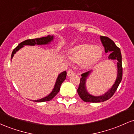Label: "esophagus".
<instances>
[{
    "instance_id": "obj_1",
    "label": "esophagus",
    "mask_w": 134,
    "mask_h": 134,
    "mask_svg": "<svg viewBox=\"0 0 134 134\" xmlns=\"http://www.w3.org/2000/svg\"><path fill=\"white\" fill-rule=\"evenodd\" d=\"M74 74V71L72 70H69L67 71V76H72V75Z\"/></svg>"
}]
</instances>
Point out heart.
Wrapping results in <instances>:
<instances>
[{"label": "heart", "mask_w": 134, "mask_h": 134, "mask_svg": "<svg viewBox=\"0 0 134 134\" xmlns=\"http://www.w3.org/2000/svg\"><path fill=\"white\" fill-rule=\"evenodd\" d=\"M101 55L100 48L91 44H82L72 49L69 57L74 62H82V65L86 67L96 62Z\"/></svg>", "instance_id": "obj_1"}]
</instances>
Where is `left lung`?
Returning <instances> with one entry per match:
<instances>
[{
    "instance_id": "obj_1",
    "label": "left lung",
    "mask_w": 134,
    "mask_h": 134,
    "mask_svg": "<svg viewBox=\"0 0 134 134\" xmlns=\"http://www.w3.org/2000/svg\"><path fill=\"white\" fill-rule=\"evenodd\" d=\"M101 42L103 44L104 47V51L106 53H110L108 58L111 60H117V67H118V74L117 77L116 81L113 86L107 93L100 96H94L91 95L87 92L86 89V81L87 77L90 74L91 71L84 72L81 74L82 77L80 79V83L79 87L77 89V93L80 98L85 102L90 103H99L103 102L110 99L111 97L113 96L116 90H117L118 86L122 79V64H121V55L120 52V49L115 44L114 41L111 40L110 38L107 36H100Z\"/></svg>"
}]
</instances>
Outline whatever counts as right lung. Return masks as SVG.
Returning a JSON list of instances; mask_svg holds the SVG:
<instances>
[{
  "mask_svg": "<svg viewBox=\"0 0 134 134\" xmlns=\"http://www.w3.org/2000/svg\"><path fill=\"white\" fill-rule=\"evenodd\" d=\"M53 36H45V37H42L40 38H35V39H30V40H26L23 41V42L20 43L18 44V46L15 48L13 50V52H12L11 57L10 58H13L14 55L16 53V52L19 50L20 48H21L24 45H35V44H48L50 42V41L53 40ZM66 76H67V72L64 71L62 73L58 75L56 83L55 84V87L53 88V91L48 96H46L45 98H42V99H38V100H34L35 102H44V101H50L51 99H53L54 97L57 94V93L59 92L60 89V86L62 84V83L65 81Z\"/></svg>",
  "mask_w": 134,
  "mask_h": 134,
  "instance_id": "right-lung-1",
  "label": "right lung"
}]
</instances>
